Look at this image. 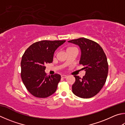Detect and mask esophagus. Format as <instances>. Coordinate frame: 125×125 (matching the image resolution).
Returning a JSON list of instances; mask_svg holds the SVG:
<instances>
[{
	"instance_id": "obj_1",
	"label": "esophagus",
	"mask_w": 125,
	"mask_h": 125,
	"mask_svg": "<svg viewBox=\"0 0 125 125\" xmlns=\"http://www.w3.org/2000/svg\"><path fill=\"white\" fill-rule=\"evenodd\" d=\"M61 77H62V78H66L67 77V75H61Z\"/></svg>"
}]
</instances>
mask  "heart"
Instances as JSON below:
<instances>
[{"label":"heart","instance_id":"1","mask_svg":"<svg viewBox=\"0 0 125 125\" xmlns=\"http://www.w3.org/2000/svg\"><path fill=\"white\" fill-rule=\"evenodd\" d=\"M75 48H74V47H68V48L67 49V50H71V49H74Z\"/></svg>","mask_w":125,"mask_h":125}]
</instances>
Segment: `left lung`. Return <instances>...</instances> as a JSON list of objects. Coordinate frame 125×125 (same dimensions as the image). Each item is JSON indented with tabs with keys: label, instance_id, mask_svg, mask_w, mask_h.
Masks as SVG:
<instances>
[{
	"label": "left lung",
	"instance_id": "1",
	"mask_svg": "<svg viewBox=\"0 0 125 125\" xmlns=\"http://www.w3.org/2000/svg\"><path fill=\"white\" fill-rule=\"evenodd\" d=\"M68 42L80 47L81 53L79 63L83 65L86 72L82 79L74 75L75 81L72 85V91L82 98L94 97L103 87L108 76V64L105 54L98 44L86 38H81Z\"/></svg>",
	"mask_w": 125,
	"mask_h": 125
}]
</instances>
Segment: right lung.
Listing matches in <instances>:
<instances>
[{
    "label": "right lung",
    "mask_w": 125,
    "mask_h": 125,
    "mask_svg": "<svg viewBox=\"0 0 125 125\" xmlns=\"http://www.w3.org/2000/svg\"><path fill=\"white\" fill-rule=\"evenodd\" d=\"M65 40H42L31 45L21 62V78L27 90L35 97L46 98L56 92L59 74L46 76L45 64L52 62L55 51Z\"/></svg>",
    "instance_id": "obj_1"
}]
</instances>
